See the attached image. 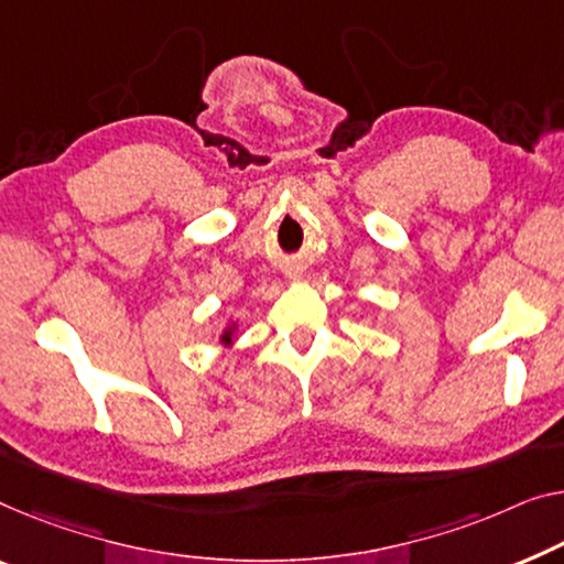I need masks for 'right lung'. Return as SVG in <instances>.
I'll return each mask as SVG.
<instances>
[{"label":"right lung","instance_id":"right-lung-1","mask_svg":"<svg viewBox=\"0 0 564 564\" xmlns=\"http://www.w3.org/2000/svg\"><path fill=\"white\" fill-rule=\"evenodd\" d=\"M235 336H238V324L230 322V324L223 326V332H220V336H217V341H220L223 347H232Z\"/></svg>","mask_w":564,"mask_h":564}]
</instances>
